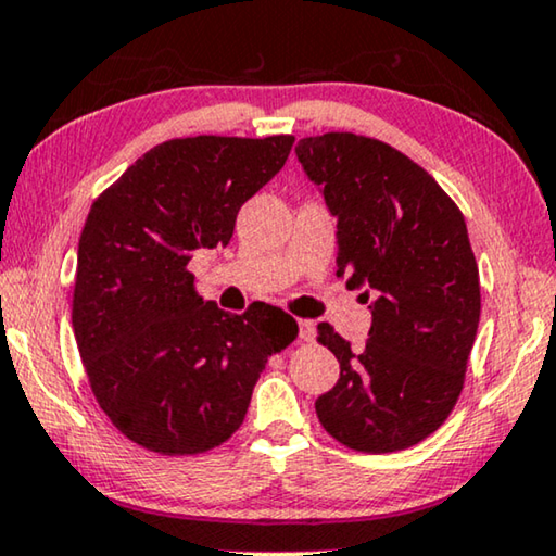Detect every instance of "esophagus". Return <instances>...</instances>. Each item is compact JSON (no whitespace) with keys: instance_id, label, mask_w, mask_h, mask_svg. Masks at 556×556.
Instances as JSON below:
<instances>
[{"instance_id":"esophagus-1","label":"esophagus","mask_w":556,"mask_h":556,"mask_svg":"<svg viewBox=\"0 0 556 556\" xmlns=\"http://www.w3.org/2000/svg\"><path fill=\"white\" fill-rule=\"evenodd\" d=\"M314 337H317V325L309 319H300V339L302 342H314Z\"/></svg>"}]
</instances>
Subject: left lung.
I'll return each instance as SVG.
<instances>
[{
	"label": "left lung",
	"instance_id": "8db88e82",
	"mask_svg": "<svg viewBox=\"0 0 556 556\" xmlns=\"http://www.w3.org/2000/svg\"><path fill=\"white\" fill-rule=\"evenodd\" d=\"M296 160L337 219V277L371 294L364 350L317 327L339 362L317 417L350 450H407L450 417L475 346L482 296L467 225L432 174L379 139L304 137Z\"/></svg>",
	"mask_w": 556,
	"mask_h": 556
}]
</instances>
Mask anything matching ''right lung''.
<instances>
[{
  "mask_svg": "<svg viewBox=\"0 0 556 556\" xmlns=\"http://www.w3.org/2000/svg\"><path fill=\"white\" fill-rule=\"evenodd\" d=\"M292 135L169 139L97 197L79 237L72 327L112 425L167 457L237 432L264 364L296 339L279 306L204 302L187 269L227 247L237 212L285 167Z\"/></svg>",
  "mask_w": 556,
  "mask_h": 556,
  "instance_id": "right-lung-1",
  "label": "right lung"
}]
</instances>
